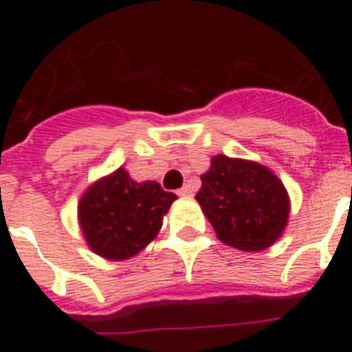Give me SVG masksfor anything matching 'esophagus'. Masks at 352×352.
<instances>
[{"instance_id":"1","label":"esophagus","mask_w":352,"mask_h":352,"mask_svg":"<svg viewBox=\"0 0 352 352\" xmlns=\"http://www.w3.org/2000/svg\"><path fill=\"white\" fill-rule=\"evenodd\" d=\"M177 193H179L181 197H190V195H192V188H190L186 184V186H182L181 190H179V192H177Z\"/></svg>"}]
</instances>
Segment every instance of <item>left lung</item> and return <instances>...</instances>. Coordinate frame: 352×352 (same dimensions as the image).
Wrapping results in <instances>:
<instances>
[{"label": "left lung", "mask_w": 352, "mask_h": 352, "mask_svg": "<svg viewBox=\"0 0 352 352\" xmlns=\"http://www.w3.org/2000/svg\"><path fill=\"white\" fill-rule=\"evenodd\" d=\"M201 182L195 199L223 243L257 252L281 235L289 197L283 182L265 166L217 155Z\"/></svg>", "instance_id": "8db88e82"}]
</instances>
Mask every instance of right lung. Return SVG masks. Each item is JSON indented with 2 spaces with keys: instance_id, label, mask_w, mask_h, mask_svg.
Listing matches in <instances>:
<instances>
[{
  "instance_id": "1",
  "label": "right lung",
  "mask_w": 352,
  "mask_h": 352,
  "mask_svg": "<svg viewBox=\"0 0 352 352\" xmlns=\"http://www.w3.org/2000/svg\"><path fill=\"white\" fill-rule=\"evenodd\" d=\"M177 195L159 182H135L117 170L84 193L78 214L85 241L107 259H127L153 239Z\"/></svg>"
}]
</instances>
